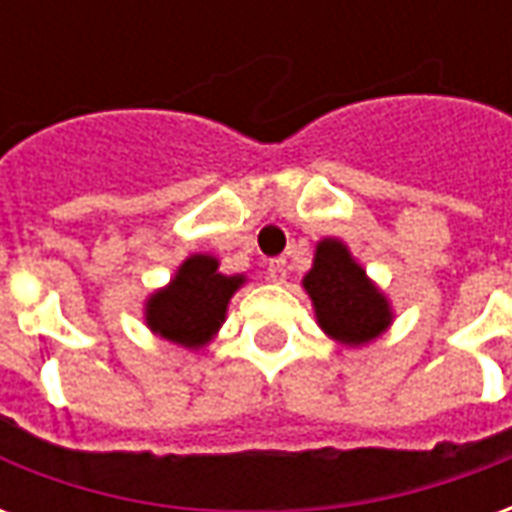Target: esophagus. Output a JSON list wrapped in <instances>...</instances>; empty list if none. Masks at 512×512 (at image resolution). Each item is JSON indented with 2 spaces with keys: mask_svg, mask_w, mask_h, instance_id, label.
Instances as JSON below:
<instances>
[{
  "mask_svg": "<svg viewBox=\"0 0 512 512\" xmlns=\"http://www.w3.org/2000/svg\"><path fill=\"white\" fill-rule=\"evenodd\" d=\"M268 279H271V282H277V285H282V282L288 279V260H285V257H279V260H271V263H268Z\"/></svg>",
  "mask_w": 512,
  "mask_h": 512,
  "instance_id": "34e87169",
  "label": "esophagus"
}]
</instances>
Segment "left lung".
<instances>
[{
    "label": "left lung",
    "mask_w": 512,
    "mask_h": 512,
    "mask_svg": "<svg viewBox=\"0 0 512 512\" xmlns=\"http://www.w3.org/2000/svg\"><path fill=\"white\" fill-rule=\"evenodd\" d=\"M301 288L310 296L321 332L345 348L373 343L395 321L386 293L367 277L340 238L315 244L312 268L301 279Z\"/></svg>",
    "instance_id": "1"
}]
</instances>
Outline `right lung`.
Listing matches in <instances>:
<instances>
[{
  "mask_svg": "<svg viewBox=\"0 0 512 512\" xmlns=\"http://www.w3.org/2000/svg\"><path fill=\"white\" fill-rule=\"evenodd\" d=\"M246 274H222L219 257L189 255L164 288L145 299V323L150 332L189 351H200L227 321L235 290L244 288Z\"/></svg>",
  "mask_w": 512,
  "mask_h": 512,
  "instance_id": "right-lung-1",
  "label": "right lung"
}]
</instances>
